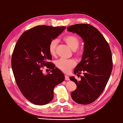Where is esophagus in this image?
I'll list each match as a JSON object with an SVG mask.
<instances>
[{
    "label": "esophagus",
    "instance_id": "obj_1",
    "mask_svg": "<svg viewBox=\"0 0 123 123\" xmlns=\"http://www.w3.org/2000/svg\"><path fill=\"white\" fill-rule=\"evenodd\" d=\"M65 80H70L69 77L67 75H65Z\"/></svg>",
    "mask_w": 123,
    "mask_h": 123
}]
</instances>
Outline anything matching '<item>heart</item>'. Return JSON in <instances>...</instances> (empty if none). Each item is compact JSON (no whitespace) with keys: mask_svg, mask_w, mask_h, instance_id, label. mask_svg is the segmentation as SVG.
Here are the masks:
<instances>
[{"mask_svg":"<svg viewBox=\"0 0 123 123\" xmlns=\"http://www.w3.org/2000/svg\"><path fill=\"white\" fill-rule=\"evenodd\" d=\"M63 40L71 49L74 51V54L76 56H80V52L77 49L80 46V40L76 35L74 34L68 35L63 38ZM58 43V40L54 39L52 40L49 43V52L52 56H55L56 53ZM75 65L76 62L73 59L65 60V59H61L56 62V66L57 67V68L65 73L69 72Z\"/></svg>","mask_w":123,"mask_h":123,"instance_id":"obj_1","label":"heart"}]
</instances>
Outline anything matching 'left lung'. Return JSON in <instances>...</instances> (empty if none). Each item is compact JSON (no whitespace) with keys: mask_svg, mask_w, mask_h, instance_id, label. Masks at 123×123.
Masks as SVG:
<instances>
[{"mask_svg":"<svg viewBox=\"0 0 123 123\" xmlns=\"http://www.w3.org/2000/svg\"><path fill=\"white\" fill-rule=\"evenodd\" d=\"M83 38L84 51L82 60L74 70V74L83 72L80 80L70 77L77 85L71 94L76 103L87 105L94 102L102 93L112 72V53L108 43L98 30L89 24H75L67 28Z\"/></svg>","mask_w":123,"mask_h":123,"instance_id":"obj_1","label":"left lung"}]
</instances>
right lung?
<instances>
[{"mask_svg":"<svg viewBox=\"0 0 123 123\" xmlns=\"http://www.w3.org/2000/svg\"><path fill=\"white\" fill-rule=\"evenodd\" d=\"M66 27L37 25L23 33L15 46L11 66L18 87L29 101L37 105L50 103L54 97L53 90L65 80L64 73L49 62L51 41L62 32ZM52 69L43 74L42 68Z\"/></svg>","mask_w":123,"mask_h":123,"instance_id":"add662e5","label":"right lung"}]
</instances>
